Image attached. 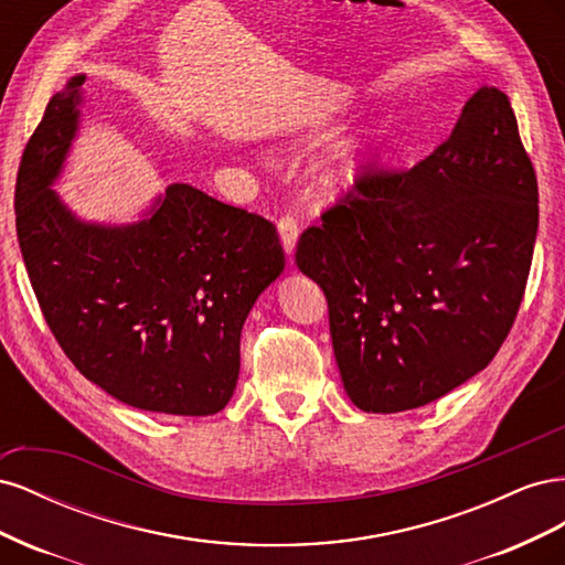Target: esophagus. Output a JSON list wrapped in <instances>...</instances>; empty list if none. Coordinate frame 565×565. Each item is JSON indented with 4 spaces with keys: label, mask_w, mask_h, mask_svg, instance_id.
Returning <instances> with one entry per match:
<instances>
[{
    "label": "esophagus",
    "mask_w": 565,
    "mask_h": 565,
    "mask_svg": "<svg viewBox=\"0 0 565 565\" xmlns=\"http://www.w3.org/2000/svg\"><path fill=\"white\" fill-rule=\"evenodd\" d=\"M278 231H280V243H282V247H285V252L292 254V252H295V245H297V235H299L295 216H289V214L280 216V218H278Z\"/></svg>",
    "instance_id": "esophagus-1"
}]
</instances>
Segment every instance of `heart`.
<instances>
[{
	"label": "heart",
	"instance_id": "1",
	"mask_svg": "<svg viewBox=\"0 0 565 565\" xmlns=\"http://www.w3.org/2000/svg\"><path fill=\"white\" fill-rule=\"evenodd\" d=\"M382 139H384V129L372 127L351 136V139L339 141L330 156L318 164L316 169L318 181L324 188H341L351 183L355 174L372 160L374 152H377Z\"/></svg>",
	"mask_w": 565,
	"mask_h": 565
}]
</instances>
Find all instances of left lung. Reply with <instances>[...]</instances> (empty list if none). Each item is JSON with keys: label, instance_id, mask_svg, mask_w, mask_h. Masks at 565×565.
I'll return each instance as SVG.
<instances>
[{"label": "left lung", "instance_id": "obj_1", "mask_svg": "<svg viewBox=\"0 0 565 565\" xmlns=\"http://www.w3.org/2000/svg\"><path fill=\"white\" fill-rule=\"evenodd\" d=\"M297 243L365 413L422 407L488 367L523 301L537 179L504 92L481 87L413 169L365 167Z\"/></svg>", "mask_w": 565, "mask_h": 565}]
</instances>
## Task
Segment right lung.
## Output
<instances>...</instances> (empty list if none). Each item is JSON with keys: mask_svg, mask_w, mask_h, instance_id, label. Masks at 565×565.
<instances>
[{"mask_svg": "<svg viewBox=\"0 0 565 565\" xmlns=\"http://www.w3.org/2000/svg\"><path fill=\"white\" fill-rule=\"evenodd\" d=\"M84 75L51 96L15 179V231L49 330L73 365L131 407L202 417L241 374V332L285 268L268 218L188 183L129 226L79 221L51 191L79 125Z\"/></svg>", "mask_w": 565, "mask_h": 565, "instance_id": "1", "label": "right lung"}]
</instances>
